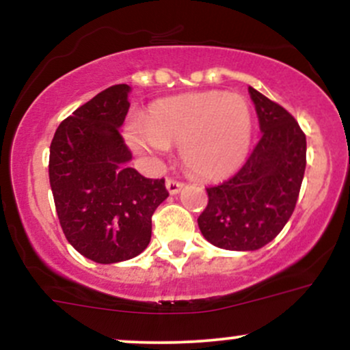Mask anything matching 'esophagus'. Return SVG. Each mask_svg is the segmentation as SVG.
<instances>
[{
    "mask_svg": "<svg viewBox=\"0 0 350 350\" xmlns=\"http://www.w3.org/2000/svg\"><path fill=\"white\" fill-rule=\"evenodd\" d=\"M183 187L184 183H179V180L176 179H166V189L170 191V194H178Z\"/></svg>",
    "mask_w": 350,
    "mask_h": 350,
    "instance_id": "1",
    "label": "esophagus"
}]
</instances>
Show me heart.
<instances>
[{"label": "heart", "mask_w": 350, "mask_h": 350, "mask_svg": "<svg viewBox=\"0 0 350 350\" xmlns=\"http://www.w3.org/2000/svg\"><path fill=\"white\" fill-rule=\"evenodd\" d=\"M252 108L242 95L196 92L152 103L144 124L126 128L133 150L150 156L180 144V159L194 174L220 179L240 167L252 142Z\"/></svg>", "instance_id": "obj_1"}]
</instances>
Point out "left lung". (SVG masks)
Returning a JSON list of instances; mask_svg holds the SVG:
<instances>
[{
	"label": "left lung",
	"instance_id": "left-lung-1",
	"mask_svg": "<svg viewBox=\"0 0 350 350\" xmlns=\"http://www.w3.org/2000/svg\"><path fill=\"white\" fill-rule=\"evenodd\" d=\"M262 138L240 171L207 187L198 224L219 248L253 252L270 243L290 220L306 170V135L290 111L248 87Z\"/></svg>",
	"mask_w": 350,
	"mask_h": 350
}]
</instances>
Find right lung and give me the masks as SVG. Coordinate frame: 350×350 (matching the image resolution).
<instances>
[{"label": "right lung", "instance_id": "right-lung-1", "mask_svg": "<svg viewBox=\"0 0 350 350\" xmlns=\"http://www.w3.org/2000/svg\"><path fill=\"white\" fill-rule=\"evenodd\" d=\"M130 87H108L55 130L49 180L64 235L88 260L110 265L135 258L151 240V217L170 196L164 179L128 167L120 135Z\"/></svg>", "mask_w": 350, "mask_h": 350}]
</instances>
